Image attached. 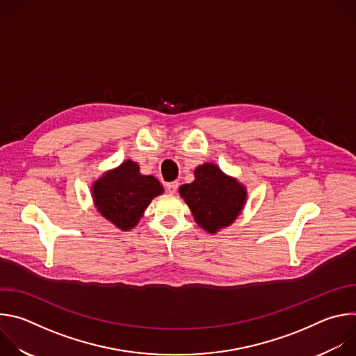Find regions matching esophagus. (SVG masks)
I'll return each mask as SVG.
<instances>
[{"mask_svg": "<svg viewBox=\"0 0 356 356\" xmlns=\"http://www.w3.org/2000/svg\"><path fill=\"white\" fill-rule=\"evenodd\" d=\"M177 187H179V183L177 181H172V183H168L166 184V191L169 194H175L177 191Z\"/></svg>", "mask_w": 356, "mask_h": 356, "instance_id": "34e87169", "label": "esophagus"}]
</instances>
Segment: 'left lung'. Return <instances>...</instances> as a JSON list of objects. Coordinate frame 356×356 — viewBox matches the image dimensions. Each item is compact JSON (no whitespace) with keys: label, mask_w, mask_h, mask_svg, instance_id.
<instances>
[{"label":"left lung","mask_w":356,"mask_h":356,"mask_svg":"<svg viewBox=\"0 0 356 356\" xmlns=\"http://www.w3.org/2000/svg\"><path fill=\"white\" fill-rule=\"evenodd\" d=\"M200 228L214 235L229 227L242 213L248 191L238 179L225 175L216 163L194 169V181L179 188Z\"/></svg>","instance_id":"left-lung-1"}]
</instances>
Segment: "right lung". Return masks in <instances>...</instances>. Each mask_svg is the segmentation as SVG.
I'll return each instance as SVG.
<instances>
[{"label": "right lung", "mask_w": 356, "mask_h": 356, "mask_svg": "<svg viewBox=\"0 0 356 356\" xmlns=\"http://www.w3.org/2000/svg\"><path fill=\"white\" fill-rule=\"evenodd\" d=\"M161 194V181L142 175L139 165L131 159L101 175L91 186L94 207L121 231L132 229L150 201Z\"/></svg>", "instance_id": "add662e5"}]
</instances>
